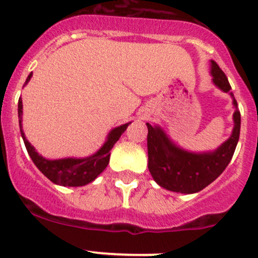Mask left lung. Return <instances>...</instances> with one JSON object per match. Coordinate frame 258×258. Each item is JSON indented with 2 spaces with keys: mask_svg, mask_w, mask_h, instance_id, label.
<instances>
[{
  "mask_svg": "<svg viewBox=\"0 0 258 258\" xmlns=\"http://www.w3.org/2000/svg\"><path fill=\"white\" fill-rule=\"evenodd\" d=\"M213 83L230 93L231 86L226 75L212 60ZM234 131L226 142L212 154H190L175 147L165 137L160 127H152L147 122V150L149 170L155 181L166 190L182 194H192L203 190L226 169L235 152L240 134V111L234 101Z\"/></svg>",
  "mask_w": 258,
  "mask_h": 258,
  "instance_id": "8db88e82",
  "label": "left lung"
}]
</instances>
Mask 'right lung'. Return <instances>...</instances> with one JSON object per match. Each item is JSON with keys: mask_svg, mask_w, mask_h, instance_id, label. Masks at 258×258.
<instances>
[{"mask_svg": "<svg viewBox=\"0 0 258 258\" xmlns=\"http://www.w3.org/2000/svg\"><path fill=\"white\" fill-rule=\"evenodd\" d=\"M32 74L27 77L26 84L31 80ZM24 84V85H26ZM22 112H23V104L22 99H19L18 103V116H19V124H20V133H22L23 141L26 145V149L31 156L32 161L35 163L40 172L46 175L47 178L51 182L60 186H84V184L90 183L101 174L104 170L109 161V155H111V149L113 147L121 134L126 131L127 124L121 125V126L115 127L108 136V140L104 143L99 151L95 155L86 159H60V160H46L42 156L36 152L33 146L26 140L24 133L22 131Z\"/></svg>", "mask_w": 258, "mask_h": 258, "instance_id": "1", "label": "right lung"}]
</instances>
